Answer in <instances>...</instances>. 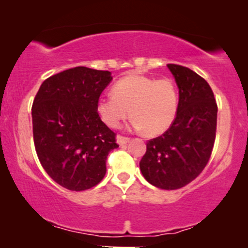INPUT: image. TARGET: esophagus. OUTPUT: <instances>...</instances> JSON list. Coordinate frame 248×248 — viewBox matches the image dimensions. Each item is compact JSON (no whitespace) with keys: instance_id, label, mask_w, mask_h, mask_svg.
Instances as JSON below:
<instances>
[{"instance_id":"obj_1","label":"esophagus","mask_w":248,"mask_h":248,"mask_svg":"<svg viewBox=\"0 0 248 248\" xmlns=\"http://www.w3.org/2000/svg\"><path fill=\"white\" fill-rule=\"evenodd\" d=\"M116 140H118V143L120 144V146H124V144H127L128 142L130 141V139L127 138V136H121V135H119L118 138H116Z\"/></svg>"}]
</instances>
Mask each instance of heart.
I'll return each mask as SVG.
<instances>
[{
    "instance_id": "obj_1",
    "label": "heart",
    "mask_w": 248,
    "mask_h": 248,
    "mask_svg": "<svg viewBox=\"0 0 248 248\" xmlns=\"http://www.w3.org/2000/svg\"><path fill=\"white\" fill-rule=\"evenodd\" d=\"M178 100L177 86L171 79L130 75L115 82L113 94L98 99L96 112L112 128L120 126L130 113L133 128L144 129L147 135L156 136L173 124Z\"/></svg>"
}]
</instances>
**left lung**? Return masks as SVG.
<instances>
[{
  "instance_id": "obj_1",
  "label": "left lung",
  "mask_w": 248,
  "mask_h": 248,
  "mask_svg": "<svg viewBox=\"0 0 248 248\" xmlns=\"http://www.w3.org/2000/svg\"><path fill=\"white\" fill-rule=\"evenodd\" d=\"M168 67L179 90L177 115L167 132L147 142L140 169L154 186L176 190L206 167L216 140L218 107L205 79L186 66Z\"/></svg>"
}]
</instances>
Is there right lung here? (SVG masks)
I'll return each instance as SVG.
<instances>
[{
    "label": "right lung",
    "instance_id": "right-lung-1",
    "mask_svg": "<svg viewBox=\"0 0 248 248\" xmlns=\"http://www.w3.org/2000/svg\"><path fill=\"white\" fill-rule=\"evenodd\" d=\"M109 71L73 67L45 79L33 99L32 132L42 167L56 183L84 191L101 182L116 134L96 112Z\"/></svg>",
    "mask_w": 248,
    "mask_h": 248
}]
</instances>
